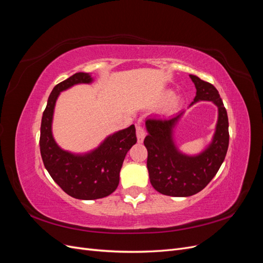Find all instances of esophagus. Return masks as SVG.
Segmentation results:
<instances>
[{"instance_id":"esophagus-1","label":"esophagus","mask_w":263,"mask_h":263,"mask_svg":"<svg viewBox=\"0 0 263 263\" xmlns=\"http://www.w3.org/2000/svg\"><path fill=\"white\" fill-rule=\"evenodd\" d=\"M146 129H145V127L144 126H141V125H138L137 127H136V135H137V140H138V142H142L144 141V139H145V137H146Z\"/></svg>"}]
</instances>
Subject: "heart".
<instances>
[{"mask_svg": "<svg viewBox=\"0 0 263 263\" xmlns=\"http://www.w3.org/2000/svg\"><path fill=\"white\" fill-rule=\"evenodd\" d=\"M174 103H176V104H177V102H174Z\"/></svg>", "mask_w": 263, "mask_h": 263, "instance_id": "1", "label": "heart"}]
</instances>
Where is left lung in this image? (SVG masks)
<instances>
[{"instance_id": "8db88e82", "label": "left lung", "mask_w": 263, "mask_h": 263, "mask_svg": "<svg viewBox=\"0 0 263 263\" xmlns=\"http://www.w3.org/2000/svg\"><path fill=\"white\" fill-rule=\"evenodd\" d=\"M190 78L196 87L191 105L198 101H212L218 107V121L212 144L197 156L181 154L173 142V128L184 112L170 118L146 121L148 136L144 144L148 150L150 183L159 193L169 196L185 197L202 191L216 176L229 144L228 116L216 87L196 76L190 74Z\"/></svg>"}]
</instances>
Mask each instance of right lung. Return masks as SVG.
Segmentation results:
<instances>
[{
	"label": "right lung",
	"instance_id": "add662e5",
	"mask_svg": "<svg viewBox=\"0 0 263 263\" xmlns=\"http://www.w3.org/2000/svg\"><path fill=\"white\" fill-rule=\"evenodd\" d=\"M89 73L78 72L51 91L43 113L39 147L45 168L65 192L78 200H97L112 194L119 183V171L128 150L136 144V129L130 125L108 136L93 151L74 155L62 150L52 137L53 109L60 92L79 83H91Z\"/></svg>",
	"mask_w": 263,
	"mask_h": 263
}]
</instances>
